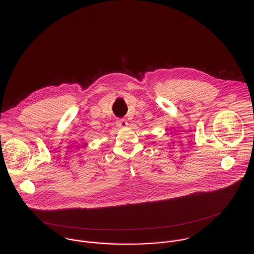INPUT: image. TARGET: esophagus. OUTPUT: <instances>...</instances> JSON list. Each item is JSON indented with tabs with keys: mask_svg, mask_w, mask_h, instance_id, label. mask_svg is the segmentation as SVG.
Instances as JSON below:
<instances>
[{
	"mask_svg": "<svg viewBox=\"0 0 254 254\" xmlns=\"http://www.w3.org/2000/svg\"><path fill=\"white\" fill-rule=\"evenodd\" d=\"M116 124H117V126H118V127L124 128V127H126V126L128 125V122L126 121V119H123V118H121V119H118V120H117Z\"/></svg>",
	"mask_w": 254,
	"mask_h": 254,
	"instance_id": "34e87169",
	"label": "esophagus"
}]
</instances>
